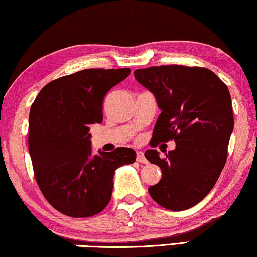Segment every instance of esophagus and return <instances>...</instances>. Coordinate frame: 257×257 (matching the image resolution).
<instances>
[{
    "mask_svg": "<svg viewBox=\"0 0 257 257\" xmlns=\"http://www.w3.org/2000/svg\"><path fill=\"white\" fill-rule=\"evenodd\" d=\"M137 161L142 164H147V159L145 156H144V152H142V151H137Z\"/></svg>",
    "mask_w": 257,
    "mask_h": 257,
    "instance_id": "esophagus-1",
    "label": "esophagus"
}]
</instances>
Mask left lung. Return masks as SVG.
Masks as SVG:
<instances>
[{"mask_svg":"<svg viewBox=\"0 0 257 257\" xmlns=\"http://www.w3.org/2000/svg\"><path fill=\"white\" fill-rule=\"evenodd\" d=\"M135 77L156 96L161 110L152 139L177 144L164 158L157 150L145 152L163 172L161 180L149 188L151 198L170 210L191 208L212 191L226 165L234 128L229 90L200 66H151L136 70Z\"/></svg>","mask_w":257,"mask_h":257,"instance_id":"1","label":"left lung"}]
</instances>
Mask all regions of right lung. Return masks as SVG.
I'll return each instance as SVG.
<instances>
[{
  "label": "right lung",
  "instance_id": "right-lung-1",
  "mask_svg": "<svg viewBox=\"0 0 257 257\" xmlns=\"http://www.w3.org/2000/svg\"><path fill=\"white\" fill-rule=\"evenodd\" d=\"M131 70L86 69L48 83L31 105L29 153L47 201L64 215L90 217L110 202L114 171L136 161L135 150L91 152L90 127L103 121L106 93Z\"/></svg>",
  "mask_w": 257,
  "mask_h": 257
}]
</instances>
